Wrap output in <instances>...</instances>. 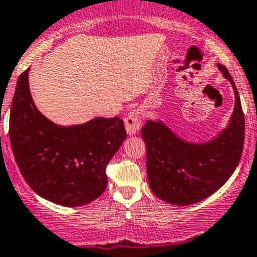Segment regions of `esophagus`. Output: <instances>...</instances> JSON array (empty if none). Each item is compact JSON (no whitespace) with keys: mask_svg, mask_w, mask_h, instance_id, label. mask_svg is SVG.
I'll return each instance as SVG.
<instances>
[{"mask_svg":"<svg viewBox=\"0 0 257 257\" xmlns=\"http://www.w3.org/2000/svg\"><path fill=\"white\" fill-rule=\"evenodd\" d=\"M124 123H125L126 133L129 136H133V134L138 133V131L141 129V125H142V112H141L140 108L132 110L126 115L125 119H124Z\"/></svg>","mask_w":257,"mask_h":257,"instance_id":"obj_1","label":"esophagus"}]
</instances>
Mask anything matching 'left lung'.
Instances as JSON below:
<instances>
[{
	"label": "left lung",
	"instance_id": "1",
	"mask_svg": "<svg viewBox=\"0 0 257 257\" xmlns=\"http://www.w3.org/2000/svg\"><path fill=\"white\" fill-rule=\"evenodd\" d=\"M219 70L233 85L235 105L228 128L215 140L193 145L178 138L160 121L147 120L141 131L146 143V169L150 188L161 200L192 205L218 191L235 170L244 143V115L229 71Z\"/></svg>",
	"mask_w": 257,
	"mask_h": 257
}]
</instances>
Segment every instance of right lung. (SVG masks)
<instances>
[{
    "instance_id": "right-lung-1",
    "label": "right lung",
    "mask_w": 257,
    "mask_h": 257,
    "mask_svg": "<svg viewBox=\"0 0 257 257\" xmlns=\"http://www.w3.org/2000/svg\"><path fill=\"white\" fill-rule=\"evenodd\" d=\"M28 71L20 74L10 110L11 149L20 173L41 197L64 206H82L102 195L106 166L126 137L119 116L60 126L33 102Z\"/></svg>"
}]
</instances>
